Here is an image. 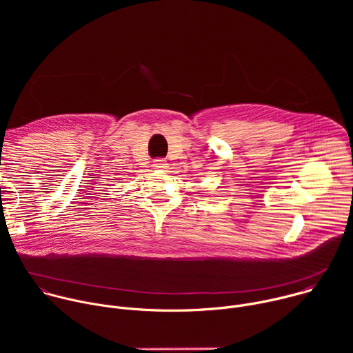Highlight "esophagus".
Instances as JSON below:
<instances>
[{
	"label": "esophagus",
	"mask_w": 353,
	"mask_h": 353,
	"mask_svg": "<svg viewBox=\"0 0 353 353\" xmlns=\"http://www.w3.org/2000/svg\"><path fill=\"white\" fill-rule=\"evenodd\" d=\"M154 168L163 170V169L168 168V162L165 159H162V158H158V159L154 161Z\"/></svg>",
	"instance_id": "esophagus-1"
}]
</instances>
